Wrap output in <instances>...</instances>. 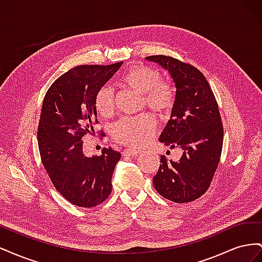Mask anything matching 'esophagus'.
<instances>
[{
  "label": "esophagus",
  "instance_id": "34e87169",
  "mask_svg": "<svg viewBox=\"0 0 262 262\" xmlns=\"http://www.w3.org/2000/svg\"><path fill=\"white\" fill-rule=\"evenodd\" d=\"M140 152L137 149H133V148H129V149H124L122 152L123 156H137Z\"/></svg>",
  "mask_w": 262,
  "mask_h": 262
}]
</instances>
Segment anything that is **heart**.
<instances>
[{
    "label": "heart",
    "mask_w": 262,
    "mask_h": 262,
    "mask_svg": "<svg viewBox=\"0 0 262 262\" xmlns=\"http://www.w3.org/2000/svg\"><path fill=\"white\" fill-rule=\"evenodd\" d=\"M119 83L142 94V105L158 115L169 113L175 102V87L168 81H162L161 73L153 68L143 64L132 66L120 76ZM95 108L101 117L114 115L115 93L109 85L101 86L95 95ZM155 131V119L144 114L119 120L114 126L113 137L124 145L141 147L148 143Z\"/></svg>",
    "instance_id": "1"
}]
</instances>
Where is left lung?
<instances>
[{"mask_svg":"<svg viewBox=\"0 0 262 262\" xmlns=\"http://www.w3.org/2000/svg\"><path fill=\"white\" fill-rule=\"evenodd\" d=\"M168 70L176 85V100L160 141L180 147L179 161L161 156L153 184L165 199L176 203L191 202L209 189L223 147L224 130L215 96L201 71L168 55H149Z\"/></svg>","mask_w":262,"mask_h":262,"instance_id":"left-lung-1","label":"left lung"}]
</instances>
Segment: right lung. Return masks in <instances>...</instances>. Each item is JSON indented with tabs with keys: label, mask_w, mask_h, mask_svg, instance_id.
I'll return each mask as SVG.
<instances>
[{
	"label": "right lung",
	"mask_w": 262,
	"mask_h": 262,
	"mask_svg": "<svg viewBox=\"0 0 262 262\" xmlns=\"http://www.w3.org/2000/svg\"><path fill=\"white\" fill-rule=\"evenodd\" d=\"M121 66L75 67L58 77L45 95L37 132L39 153L54 188L76 207H96L113 190L120 152L108 147L99 156L87 157L82 139L94 133L98 123L95 95Z\"/></svg>",
	"instance_id": "right-lung-1"
}]
</instances>
